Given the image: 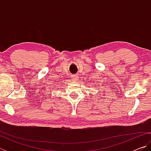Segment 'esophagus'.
<instances>
[{
	"instance_id": "esophagus-1",
	"label": "esophagus",
	"mask_w": 151,
	"mask_h": 151,
	"mask_svg": "<svg viewBox=\"0 0 151 151\" xmlns=\"http://www.w3.org/2000/svg\"><path fill=\"white\" fill-rule=\"evenodd\" d=\"M72 79H73V81H77L78 80V76L76 75H73L72 76Z\"/></svg>"
}]
</instances>
